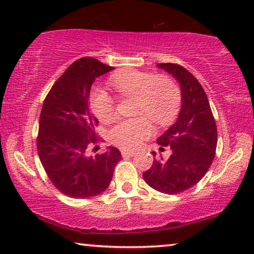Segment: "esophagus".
Instances as JSON below:
<instances>
[{"label": "esophagus", "instance_id": "34e87169", "mask_svg": "<svg viewBox=\"0 0 254 254\" xmlns=\"http://www.w3.org/2000/svg\"><path fill=\"white\" fill-rule=\"evenodd\" d=\"M121 155H123V157H130V156L135 155V151L134 150H126V149H124V150H121Z\"/></svg>", "mask_w": 254, "mask_h": 254}]
</instances>
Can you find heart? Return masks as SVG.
I'll list each match as a JSON object with an SVG mask.
<instances>
[{
    "mask_svg": "<svg viewBox=\"0 0 254 254\" xmlns=\"http://www.w3.org/2000/svg\"><path fill=\"white\" fill-rule=\"evenodd\" d=\"M121 95L136 97V114H144L158 125H166L176 117L182 102V92L177 83L169 77H157L151 72L125 70L111 79ZM91 109L102 121L114 116V100L106 91L96 90L91 97ZM151 127L145 118L118 121L111 128L110 140L118 147L133 149L150 134Z\"/></svg>",
    "mask_w": 254,
    "mask_h": 254,
    "instance_id": "b5f03b06",
    "label": "heart"
}]
</instances>
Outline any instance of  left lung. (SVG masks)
I'll return each mask as SVG.
<instances>
[{
  "label": "left lung",
  "instance_id": "8db88e82",
  "mask_svg": "<svg viewBox=\"0 0 254 254\" xmlns=\"http://www.w3.org/2000/svg\"><path fill=\"white\" fill-rule=\"evenodd\" d=\"M157 67L179 83L182 106L176 123L157 138L158 144L170 145L171 155L169 158L157 157L152 151L154 163L143 173V179L158 192L177 194L199 183L210 168L216 151L217 129L199 81L182 65L159 64Z\"/></svg>",
  "mask_w": 254,
  "mask_h": 254
}]
</instances>
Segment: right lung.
Listing matches in <instances>:
<instances>
[{"label": "right lung", "mask_w": 254, "mask_h": 254, "mask_svg": "<svg viewBox=\"0 0 254 254\" xmlns=\"http://www.w3.org/2000/svg\"><path fill=\"white\" fill-rule=\"evenodd\" d=\"M113 69L93 58L78 59L52 86L41 109L37 140L40 162L53 185L74 199L103 193L121 159L114 147L88 155L98 125L89 109L90 90L97 77Z\"/></svg>", "instance_id": "right-lung-1"}]
</instances>
